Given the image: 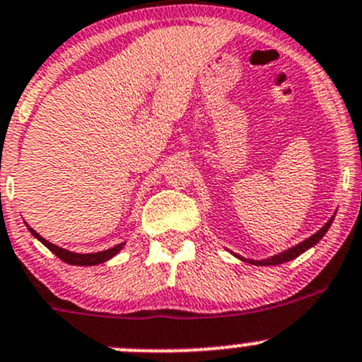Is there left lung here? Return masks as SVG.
Masks as SVG:
<instances>
[{"label":"left lung","instance_id":"1","mask_svg":"<svg viewBox=\"0 0 362 362\" xmlns=\"http://www.w3.org/2000/svg\"><path fill=\"white\" fill-rule=\"evenodd\" d=\"M333 221H334V215L329 218V221L326 222V224L322 226V228L319 229V231L315 233V235H312V236H310V238L303 240L301 243H298V245L291 247V249L280 252V254L272 255V257L261 259V261H255V259H245V257H242V255H236L235 252H231V254L235 255V257H238L240 261H245V262H249V264H254V266H276V264H284V262L293 261V259L298 257V255H301L303 252H306L308 249H312L313 245H317V243H319L320 240H322V236L327 233L329 226L333 224Z\"/></svg>","mask_w":362,"mask_h":362}]
</instances>
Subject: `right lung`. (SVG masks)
<instances>
[{"label":"right lung","mask_w":362,"mask_h":362,"mask_svg":"<svg viewBox=\"0 0 362 362\" xmlns=\"http://www.w3.org/2000/svg\"><path fill=\"white\" fill-rule=\"evenodd\" d=\"M24 224H25V222H24ZM25 226H28V224H25ZM28 229H29V233H31V235L35 236L36 240H40V242H42L43 245L47 247V249L52 250L54 254H56L57 257L61 259V261L68 262V264H73V266H94V264H101V262L108 261V259H112L113 255L119 254V252L122 250V247L126 245V243H119V245L112 247V249H108V250L94 252V254H76V252H71V250H66V249H61V247H57V245H54V243L47 242V240L43 238V236H40L38 233H36L33 228H29V226H28Z\"/></svg>","instance_id":"add662e5"}]
</instances>
